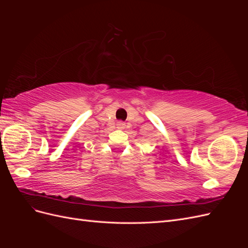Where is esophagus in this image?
I'll use <instances>...</instances> for the list:
<instances>
[{
    "mask_svg": "<svg viewBox=\"0 0 248 248\" xmlns=\"http://www.w3.org/2000/svg\"><path fill=\"white\" fill-rule=\"evenodd\" d=\"M117 125H118V127H120V128H123V127L125 126V123L122 122V121H119V122L117 123Z\"/></svg>",
    "mask_w": 248,
    "mask_h": 248,
    "instance_id": "34e87169",
    "label": "esophagus"
}]
</instances>
